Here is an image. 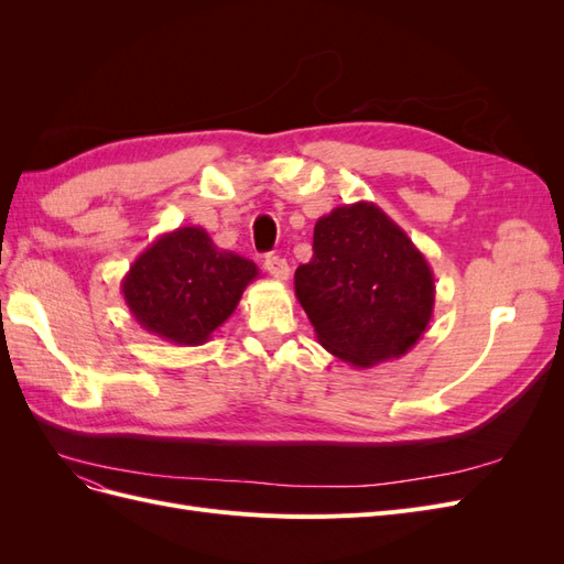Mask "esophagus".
I'll return each mask as SVG.
<instances>
[{
  "instance_id": "34e87169",
  "label": "esophagus",
  "mask_w": 564,
  "mask_h": 564,
  "mask_svg": "<svg viewBox=\"0 0 564 564\" xmlns=\"http://www.w3.org/2000/svg\"><path fill=\"white\" fill-rule=\"evenodd\" d=\"M265 270L270 272L272 278L284 282L289 280V263L282 259V256H268L265 259Z\"/></svg>"
}]
</instances>
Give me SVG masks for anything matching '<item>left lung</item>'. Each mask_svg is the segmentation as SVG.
Instances as JSON below:
<instances>
[{"instance_id": "left-lung-1", "label": "left lung", "mask_w": 564, "mask_h": 564, "mask_svg": "<svg viewBox=\"0 0 564 564\" xmlns=\"http://www.w3.org/2000/svg\"><path fill=\"white\" fill-rule=\"evenodd\" d=\"M296 299L324 350L352 367L398 360L429 329L435 278L406 232L373 202L322 216Z\"/></svg>"}]
</instances>
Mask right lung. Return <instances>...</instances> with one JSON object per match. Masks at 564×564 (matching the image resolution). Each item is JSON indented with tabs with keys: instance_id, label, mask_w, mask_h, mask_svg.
Wrapping results in <instances>:
<instances>
[{
	"instance_id": "1",
	"label": "right lung",
	"mask_w": 564,
	"mask_h": 564,
	"mask_svg": "<svg viewBox=\"0 0 564 564\" xmlns=\"http://www.w3.org/2000/svg\"><path fill=\"white\" fill-rule=\"evenodd\" d=\"M259 268L218 249L197 226L160 235L129 268L122 294L135 322L174 346H202L240 303Z\"/></svg>"
}]
</instances>
